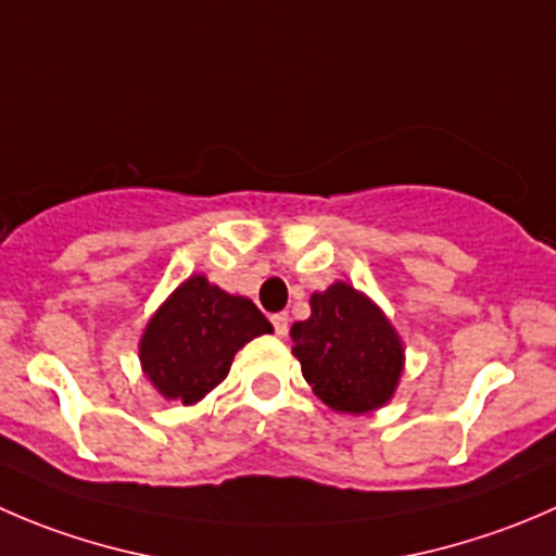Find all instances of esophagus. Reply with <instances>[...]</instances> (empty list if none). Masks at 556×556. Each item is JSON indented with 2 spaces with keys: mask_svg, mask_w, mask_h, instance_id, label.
<instances>
[{
  "mask_svg": "<svg viewBox=\"0 0 556 556\" xmlns=\"http://www.w3.org/2000/svg\"><path fill=\"white\" fill-rule=\"evenodd\" d=\"M271 323H274V331H277V337H288V315L285 312H277V315H271Z\"/></svg>",
  "mask_w": 556,
  "mask_h": 556,
  "instance_id": "34e87169",
  "label": "esophagus"
}]
</instances>
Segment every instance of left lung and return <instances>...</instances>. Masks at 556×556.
<instances>
[{"label":"left lung","instance_id":"1","mask_svg":"<svg viewBox=\"0 0 556 556\" xmlns=\"http://www.w3.org/2000/svg\"><path fill=\"white\" fill-rule=\"evenodd\" d=\"M309 309L290 337L315 396L342 415L391 402L404 371V342L386 312L342 279L312 293Z\"/></svg>","mask_w":556,"mask_h":556}]
</instances>
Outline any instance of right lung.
<instances>
[{
    "label": "right lung",
    "instance_id": "right-lung-1",
    "mask_svg": "<svg viewBox=\"0 0 556 556\" xmlns=\"http://www.w3.org/2000/svg\"><path fill=\"white\" fill-rule=\"evenodd\" d=\"M271 331L247 295L225 293L203 274H192L149 317L138 358L160 396L190 407L228 377L247 342Z\"/></svg>",
    "mask_w": 556,
    "mask_h": 556
}]
</instances>
